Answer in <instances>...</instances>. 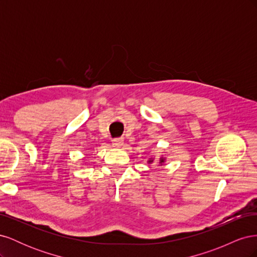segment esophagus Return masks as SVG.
<instances>
[{"label": "esophagus", "mask_w": 257, "mask_h": 257, "mask_svg": "<svg viewBox=\"0 0 257 257\" xmlns=\"http://www.w3.org/2000/svg\"><path fill=\"white\" fill-rule=\"evenodd\" d=\"M111 144H112V147L119 148V147H121L123 145V138H113Z\"/></svg>", "instance_id": "34e87169"}]
</instances>
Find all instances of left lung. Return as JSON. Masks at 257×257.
Here are the masks:
<instances>
[{
	"instance_id": "1",
	"label": "left lung",
	"mask_w": 257,
	"mask_h": 257,
	"mask_svg": "<svg viewBox=\"0 0 257 257\" xmlns=\"http://www.w3.org/2000/svg\"><path fill=\"white\" fill-rule=\"evenodd\" d=\"M150 162H152V161H150ZM163 162H164V160H163V159H162V160H161V163H163Z\"/></svg>"
}]
</instances>
